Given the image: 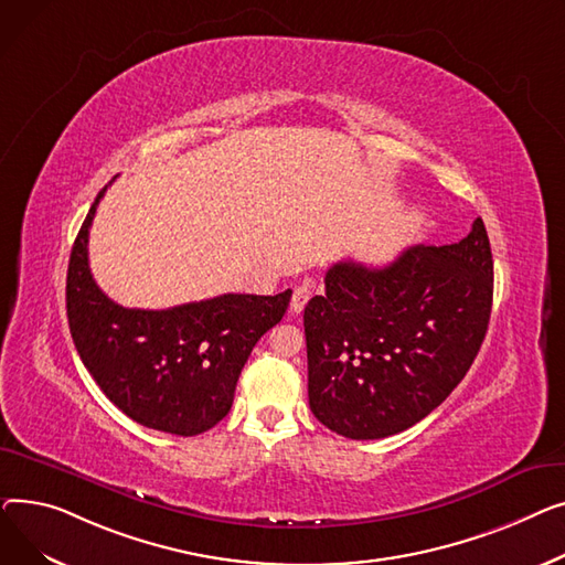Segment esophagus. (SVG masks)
Segmentation results:
<instances>
[{"instance_id":"esophagus-1","label":"esophagus","mask_w":565,"mask_h":565,"mask_svg":"<svg viewBox=\"0 0 565 565\" xmlns=\"http://www.w3.org/2000/svg\"><path fill=\"white\" fill-rule=\"evenodd\" d=\"M310 296H312V291H310V287L308 285H298L296 289H294V294H291V312H303V308L308 306V301H310Z\"/></svg>"}]
</instances>
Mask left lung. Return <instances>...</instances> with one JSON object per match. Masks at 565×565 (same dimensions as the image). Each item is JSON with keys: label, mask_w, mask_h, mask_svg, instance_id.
<instances>
[{"label": "left lung", "mask_w": 565, "mask_h": 565, "mask_svg": "<svg viewBox=\"0 0 565 565\" xmlns=\"http://www.w3.org/2000/svg\"><path fill=\"white\" fill-rule=\"evenodd\" d=\"M492 253L481 218L449 246H413L387 267L338 262L303 312L315 417L351 440L411 428L462 381L486 338Z\"/></svg>", "instance_id": "1"}]
</instances>
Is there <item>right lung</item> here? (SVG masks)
<instances>
[{
	"mask_svg": "<svg viewBox=\"0 0 565 565\" xmlns=\"http://www.w3.org/2000/svg\"><path fill=\"white\" fill-rule=\"evenodd\" d=\"M105 191L79 227L65 280L77 353L127 417L173 436L205 434L230 413L244 364L257 340L285 317L291 289L223 294L169 310L114 303L88 267V230Z\"/></svg>",
	"mask_w": 565,
	"mask_h": 565,
	"instance_id": "right-lung-1",
	"label": "right lung"
}]
</instances>
